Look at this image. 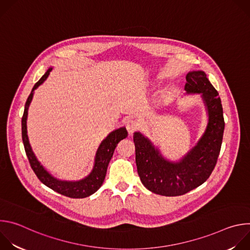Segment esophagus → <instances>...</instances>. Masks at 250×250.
Segmentation results:
<instances>
[{"mask_svg": "<svg viewBox=\"0 0 250 250\" xmlns=\"http://www.w3.org/2000/svg\"><path fill=\"white\" fill-rule=\"evenodd\" d=\"M125 126H126L127 131L129 133H132V132H134L137 129L138 125H137V123L133 119H127L125 121Z\"/></svg>", "mask_w": 250, "mask_h": 250, "instance_id": "esophagus-1", "label": "esophagus"}]
</instances>
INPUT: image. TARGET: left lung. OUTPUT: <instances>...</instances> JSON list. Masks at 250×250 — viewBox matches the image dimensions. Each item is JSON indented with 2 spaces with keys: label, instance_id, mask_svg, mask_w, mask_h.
Returning <instances> with one entry per match:
<instances>
[{
  "label": "left lung",
  "instance_id": "1",
  "mask_svg": "<svg viewBox=\"0 0 250 250\" xmlns=\"http://www.w3.org/2000/svg\"><path fill=\"white\" fill-rule=\"evenodd\" d=\"M185 90L201 93L206 103L208 124L198 145L179 163L166 161L150 141L139 132L133 135L135 162L140 181L152 193L175 197L184 195L207 181L221 151L225 120L218 91L203 71L186 76Z\"/></svg>",
  "mask_w": 250,
  "mask_h": 250
}]
</instances>
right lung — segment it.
I'll use <instances>...</instances> for the list:
<instances>
[{
	"label": "right lung",
	"instance_id": "add662e5",
	"mask_svg": "<svg viewBox=\"0 0 250 250\" xmlns=\"http://www.w3.org/2000/svg\"><path fill=\"white\" fill-rule=\"evenodd\" d=\"M51 71V68L46 71V73L37 82L35 85L33 86L31 93L29 94L25 105H24V112L22 115L21 119V137H22V142H23V146L24 150L26 153V156L28 158L29 164L35 175L38 176L41 182H42L45 186L48 188L52 189L53 191L69 197V198H74V199H81V198H86L89 197L90 195L94 194L103 184L105 173H106V168H108V165L110 163V160L113 157L114 151L117 147V145L119 142L125 138L127 136V131L125 127H121L119 129H116L115 131L111 132L108 136H106L105 139L103 140L101 144L100 147L98 148L97 154H96V159H95V166L91 174L86 177L85 179L77 182H66V181H59L55 178H53L51 175H49L48 172L41 165V163L38 161V159L35 158V155L33 154L31 147L29 146L28 142V137H27V131H26V117H27V110L29 104L31 102L32 96H33V91L37 89L40 85H42L45 79L48 77L49 73Z\"/></svg>",
	"mask_w": 250,
	"mask_h": 250
}]
</instances>
